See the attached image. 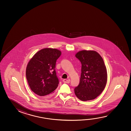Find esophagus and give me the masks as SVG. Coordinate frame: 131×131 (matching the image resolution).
Returning a JSON list of instances; mask_svg holds the SVG:
<instances>
[{"label":"esophagus","mask_w":131,"mask_h":131,"mask_svg":"<svg viewBox=\"0 0 131 131\" xmlns=\"http://www.w3.org/2000/svg\"><path fill=\"white\" fill-rule=\"evenodd\" d=\"M63 81L65 83H69L70 81V79H64L63 80Z\"/></svg>","instance_id":"esophagus-1"}]
</instances>
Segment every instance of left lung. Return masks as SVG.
<instances>
[{"label":"left lung","instance_id":"1","mask_svg":"<svg viewBox=\"0 0 131 131\" xmlns=\"http://www.w3.org/2000/svg\"><path fill=\"white\" fill-rule=\"evenodd\" d=\"M75 57L82 64L79 84L74 88L75 95L82 101L94 100L102 92L107 82V70L103 58L94 51H81Z\"/></svg>","mask_w":131,"mask_h":131}]
</instances>
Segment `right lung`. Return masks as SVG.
<instances>
[{
  "mask_svg": "<svg viewBox=\"0 0 131 131\" xmlns=\"http://www.w3.org/2000/svg\"><path fill=\"white\" fill-rule=\"evenodd\" d=\"M61 52L57 49L41 50L30 59L26 69V77L31 90L40 96L49 95L59 84L55 68Z\"/></svg>",
  "mask_w": 131,
  "mask_h": 131,
  "instance_id": "obj_1",
  "label": "right lung"
}]
</instances>
